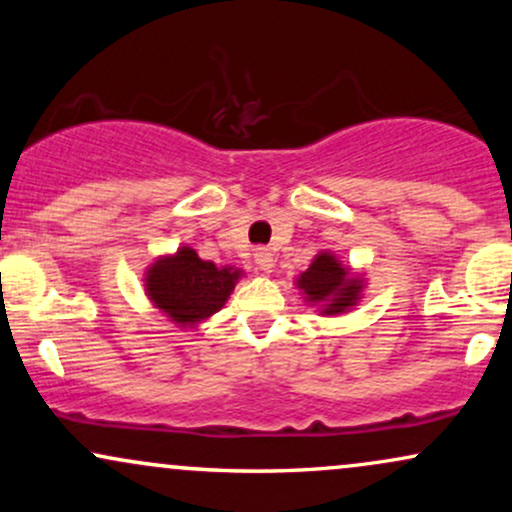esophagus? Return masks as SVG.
<instances>
[{"mask_svg": "<svg viewBox=\"0 0 512 512\" xmlns=\"http://www.w3.org/2000/svg\"><path fill=\"white\" fill-rule=\"evenodd\" d=\"M255 264H257V269H260V272H264V274L272 272L274 255L267 248H257L255 250Z\"/></svg>", "mask_w": 512, "mask_h": 512, "instance_id": "obj_1", "label": "esophagus"}]
</instances>
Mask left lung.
Here are the masks:
<instances>
[{"instance_id":"1","label":"left lung","mask_w":512,"mask_h":512,"mask_svg":"<svg viewBox=\"0 0 512 512\" xmlns=\"http://www.w3.org/2000/svg\"><path fill=\"white\" fill-rule=\"evenodd\" d=\"M305 303L317 305L322 315H339L361 301L363 276L351 274L332 252L315 255L313 264L296 279Z\"/></svg>"}]
</instances>
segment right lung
Here are the masks:
<instances>
[{"mask_svg":"<svg viewBox=\"0 0 512 512\" xmlns=\"http://www.w3.org/2000/svg\"><path fill=\"white\" fill-rule=\"evenodd\" d=\"M243 272L236 267H216L195 250L182 245L175 255L158 257L146 269L144 286L149 301L175 325L195 327L228 301Z\"/></svg>","mask_w":512,"mask_h":512,"instance_id":"obj_1","label":"right lung"}]
</instances>
